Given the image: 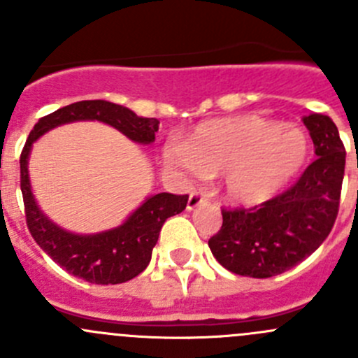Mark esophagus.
Here are the masks:
<instances>
[{
    "label": "esophagus",
    "mask_w": 358,
    "mask_h": 358,
    "mask_svg": "<svg viewBox=\"0 0 358 358\" xmlns=\"http://www.w3.org/2000/svg\"><path fill=\"white\" fill-rule=\"evenodd\" d=\"M202 202H204V197H202L199 192H192L189 196V202H187V209H189V211H192V209H196L197 206L202 204Z\"/></svg>",
    "instance_id": "1"
}]
</instances>
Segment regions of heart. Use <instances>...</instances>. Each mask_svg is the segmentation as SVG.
<instances>
[{
  "label": "heart",
  "mask_w": 358,
  "mask_h": 358,
  "mask_svg": "<svg viewBox=\"0 0 358 358\" xmlns=\"http://www.w3.org/2000/svg\"><path fill=\"white\" fill-rule=\"evenodd\" d=\"M310 142L296 126L258 114L202 121L183 143L164 147V161L194 176L222 173V196L237 208H258L279 196L308 161Z\"/></svg>",
  "instance_id": "obj_1"
}]
</instances>
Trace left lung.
Masks as SVG:
<instances>
[{
	"label": "left lung",
	"instance_id": "left-lung-1",
	"mask_svg": "<svg viewBox=\"0 0 358 358\" xmlns=\"http://www.w3.org/2000/svg\"><path fill=\"white\" fill-rule=\"evenodd\" d=\"M317 159L280 196L252 209H223V225L209 239L222 266L237 275L266 279L308 258L326 241L339 208L345 145L333 119L303 117Z\"/></svg>",
	"mask_w": 358,
	"mask_h": 358
}]
</instances>
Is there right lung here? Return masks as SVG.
Returning <instances> with one entry per match:
<instances>
[{"label": "right lung", "instance_id": "obj_1", "mask_svg": "<svg viewBox=\"0 0 358 358\" xmlns=\"http://www.w3.org/2000/svg\"><path fill=\"white\" fill-rule=\"evenodd\" d=\"M74 121H100L112 126L136 143L149 145L156 140L159 121L140 117L128 107L106 100H83L45 115L34 124L20 154V189L25 220L38 246L69 273L92 284H121L147 268L162 225L169 216L185 209L189 196L161 192L147 197L124 223L99 234H72L53 223L39 209L29 180V154L32 143L57 126Z\"/></svg>", "mask_w": 358, "mask_h": 358}]
</instances>
